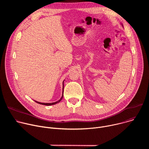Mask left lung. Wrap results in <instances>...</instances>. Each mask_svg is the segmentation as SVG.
<instances>
[{"label":"left lung","mask_w":149,"mask_h":149,"mask_svg":"<svg viewBox=\"0 0 149 149\" xmlns=\"http://www.w3.org/2000/svg\"><path fill=\"white\" fill-rule=\"evenodd\" d=\"M121 25H122V26H123V24H121Z\"/></svg>","instance_id":"8db88e82"}]
</instances>
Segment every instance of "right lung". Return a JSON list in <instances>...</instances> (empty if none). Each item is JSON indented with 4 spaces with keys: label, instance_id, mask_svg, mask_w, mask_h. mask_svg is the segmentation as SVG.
<instances>
[{
    "label": "right lung",
    "instance_id": "add662e5",
    "mask_svg": "<svg viewBox=\"0 0 149 149\" xmlns=\"http://www.w3.org/2000/svg\"><path fill=\"white\" fill-rule=\"evenodd\" d=\"M63 82H64V81H63V82H62V85H63V87H62V97H61V98L58 100V101H56V102H50V103H45V102H38V101H35V100H34L35 102H36L37 103H39V104H42V105H48V106H49V105H55V104H57V103H58V102H59L61 100H62V98H63Z\"/></svg>",
    "mask_w": 149,
    "mask_h": 149
}]
</instances>
